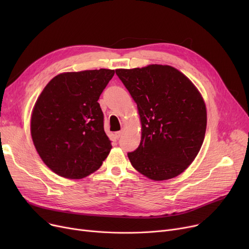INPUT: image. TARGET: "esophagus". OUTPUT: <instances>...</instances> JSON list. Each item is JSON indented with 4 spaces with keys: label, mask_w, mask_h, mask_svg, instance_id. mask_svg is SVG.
<instances>
[{
    "label": "esophagus",
    "mask_w": 249,
    "mask_h": 249,
    "mask_svg": "<svg viewBox=\"0 0 249 249\" xmlns=\"http://www.w3.org/2000/svg\"><path fill=\"white\" fill-rule=\"evenodd\" d=\"M121 135H122V131L115 132V136H116V138H117V139H119V138L121 137Z\"/></svg>",
    "instance_id": "obj_1"
}]
</instances>
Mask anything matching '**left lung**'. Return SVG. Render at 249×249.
Listing matches in <instances>:
<instances>
[{
	"label": "left lung",
	"instance_id": "left-lung-1",
	"mask_svg": "<svg viewBox=\"0 0 249 249\" xmlns=\"http://www.w3.org/2000/svg\"><path fill=\"white\" fill-rule=\"evenodd\" d=\"M137 104L142 130L138 148L128 152L132 166L153 180L180 175L203 144L207 112L189 78L169 65L116 70Z\"/></svg>",
	"mask_w": 249,
	"mask_h": 249
}]
</instances>
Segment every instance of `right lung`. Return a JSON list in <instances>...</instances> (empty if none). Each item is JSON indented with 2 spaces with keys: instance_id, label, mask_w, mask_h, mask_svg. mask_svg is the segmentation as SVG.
I'll list each match as a JSON object with an SVG mask.
<instances>
[{
  "instance_id": "1",
  "label": "right lung",
  "mask_w": 249,
  "mask_h": 249,
  "mask_svg": "<svg viewBox=\"0 0 249 249\" xmlns=\"http://www.w3.org/2000/svg\"><path fill=\"white\" fill-rule=\"evenodd\" d=\"M113 70L64 72L47 84L31 116V136L43 162L56 175L83 178L100 168L112 144L98 100Z\"/></svg>"
}]
</instances>
